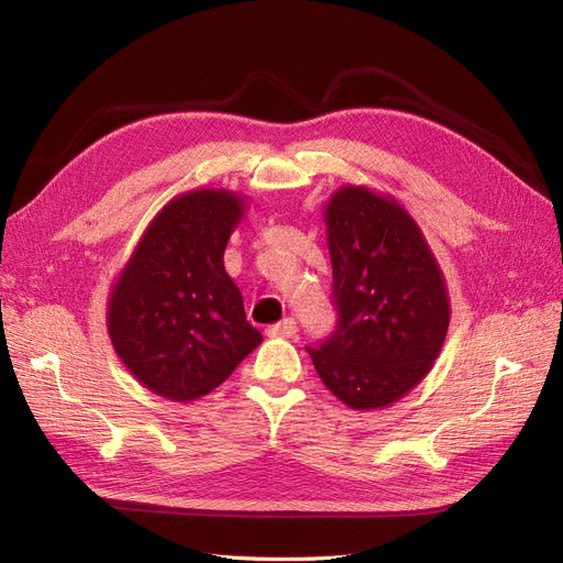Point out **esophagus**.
<instances>
[{"instance_id":"1","label":"esophagus","mask_w":563,"mask_h":563,"mask_svg":"<svg viewBox=\"0 0 563 563\" xmlns=\"http://www.w3.org/2000/svg\"><path fill=\"white\" fill-rule=\"evenodd\" d=\"M296 333H298L296 319H284L279 323H272V327L267 329L269 338H294Z\"/></svg>"}]
</instances>
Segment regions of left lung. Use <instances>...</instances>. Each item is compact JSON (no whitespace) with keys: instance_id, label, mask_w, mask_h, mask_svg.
<instances>
[{"instance_id":"8db88e82","label":"left lung","mask_w":563,"mask_h":563,"mask_svg":"<svg viewBox=\"0 0 563 563\" xmlns=\"http://www.w3.org/2000/svg\"><path fill=\"white\" fill-rule=\"evenodd\" d=\"M338 327L310 356L354 411L399 401L444 347L451 302L422 230L395 197L343 185L323 207Z\"/></svg>"}]
</instances>
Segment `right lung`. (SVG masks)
I'll list each match as a JSON object with an SVG mask.
<instances>
[{"mask_svg":"<svg viewBox=\"0 0 563 563\" xmlns=\"http://www.w3.org/2000/svg\"><path fill=\"white\" fill-rule=\"evenodd\" d=\"M246 197L201 187L150 220L108 298V335L131 376L172 401L209 395L261 345L225 272Z\"/></svg>","mask_w":563,"mask_h":563,"instance_id":"obj_1","label":"right lung"}]
</instances>
